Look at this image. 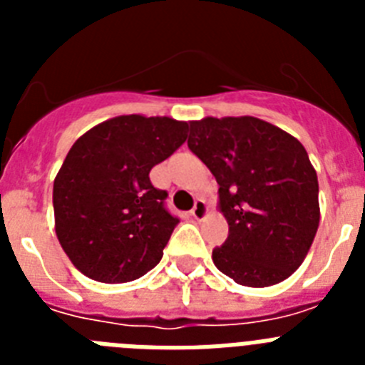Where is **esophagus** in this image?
<instances>
[{
	"instance_id": "obj_1",
	"label": "esophagus",
	"mask_w": 365,
	"mask_h": 365,
	"mask_svg": "<svg viewBox=\"0 0 365 365\" xmlns=\"http://www.w3.org/2000/svg\"><path fill=\"white\" fill-rule=\"evenodd\" d=\"M206 215H208V205H206L202 199H197V201H195V206L192 208V217L197 219V221H202Z\"/></svg>"
}]
</instances>
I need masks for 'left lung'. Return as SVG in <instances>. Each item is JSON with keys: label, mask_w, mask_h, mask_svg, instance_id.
Wrapping results in <instances>:
<instances>
[{"label": "left lung", "mask_w": 365, "mask_h": 365, "mask_svg": "<svg viewBox=\"0 0 365 365\" xmlns=\"http://www.w3.org/2000/svg\"><path fill=\"white\" fill-rule=\"evenodd\" d=\"M188 148L217 180L228 222L215 267L245 287L292 276L320 225L318 177L302 143L256 117H206L190 122Z\"/></svg>", "instance_id": "1"}]
</instances>
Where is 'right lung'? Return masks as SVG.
Here are the masks:
<instances>
[{"label":"right lung","mask_w":365,"mask_h":365,"mask_svg":"<svg viewBox=\"0 0 365 365\" xmlns=\"http://www.w3.org/2000/svg\"><path fill=\"white\" fill-rule=\"evenodd\" d=\"M188 137V122L120 115L82 135L54 177V230L76 269L100 283L140 278L163 257L179 219L151 168Z\"/></svg>","instance_id":"right-lung-1"}]
</instances>
